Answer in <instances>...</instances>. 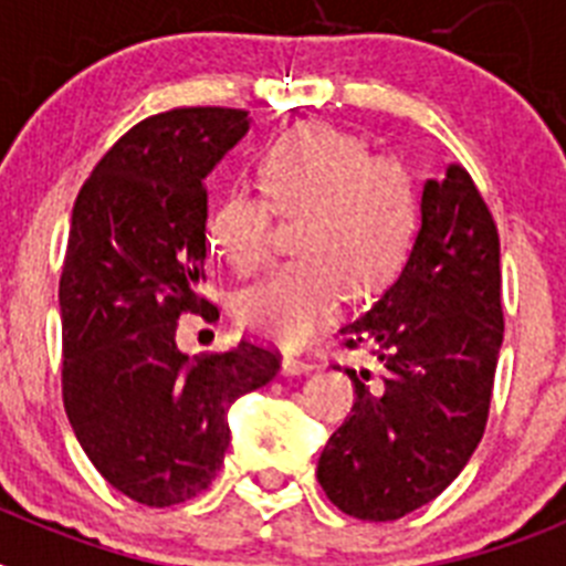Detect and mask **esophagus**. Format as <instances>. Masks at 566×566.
Listing matches in <instances>:
<instances>
[{
  "label": "esophagus",
  "instance_id": "esophagus-1",
  "mask_svg": "<svg viewBox=\"0 0 566 566\" xmlns=\"http://www.w3.org/2000/svg\"><path fill=\"white\" fill-rule=\"evenodd\" d=\"M306 371H312V363H308V359H303L300 354H294V352L283 354V374H286V377H294V374H306Z\"/></svg>",
  "mask_w": 566,
  "mask_h": 566
}]
</instances>
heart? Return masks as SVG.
<instances>
[{"instance_id": "obj_1", "label": "heart", "mask_w": 566, "mask_h": 566, "mask_svg": "<svg viewBox=\"0 0 566 566\" xmlns=\"http://www.w3.org/2000/svg\"><path fill=\"white\" fill-rule=\"evenodd\" d=\"M262 195L229 187L207 218L209 247L249 274L269 254V207L300 214L292 249L238 297L240 326L277 343H303L339 308L345 289L368 297L399 272L419 221L413 175L388 155H368L357 135L328 124L289 129L258 161Z\"/></svg>"}]
</instances>
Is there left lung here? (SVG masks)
Returning a JSON list of instances; mask_svg holds the SVG:
<instances>
[{
    "label": "left lung",
    "mask_w": 566,
    "mask_h": 566,
    "mask_svg": "<svg viewBox=\"0 0 566 566\" xmlns=\"http://www.w3.org/2000/svg\"><path fill=\"white\" fill-rule=\"evenodd\" d=\"M382 365L352 377V417L317 462L332 504L394 522L433 502L462 473L488 424L504 337L499 232L468 169L424 181L419 232L402 272L343 328Z\"/></svg>",
    "instance_id": "1"
}]
</instances>
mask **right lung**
I'll return each mask as SVG.
<instances>
[{
	"instance_id": "right-lung-1",
	"label": "right lung",
	"mask_w": 566,
	"mask_h": 566,
	"mask_svg": "<svg viewBox=\"0 0 566 566\" xmlns=\"http://www.w3.org/2000/svg\"><path fill=\"white\" fill-rule=\"evenodd\" d=\"M249 133L247 109L149 115L107 149L73 207L59 280L62 397L78 444L133 502L169 507L212 484L227 413L280 371V354L240 339L189 357L175 345L207 260L203 178Z\"/></svg>"
}]
</instances>
